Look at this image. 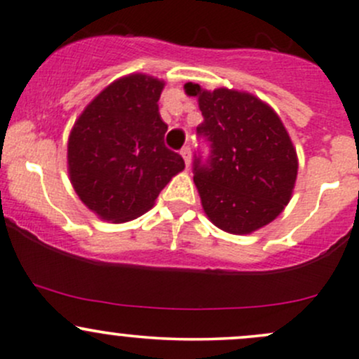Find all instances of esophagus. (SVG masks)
<instances>
[{
	"mask_svg": "<svg viewBox=\"0 0 359 359\" xmlns=\"http://www.w3.org/2000/svg\"><path fill=\"white\" fill-rule=\"evenodd\" d=\"M180 154H182L184 161H186V167H189V165H191V149H189V146H184V148L180 149Z\"/></svg>",
	"mask_w": 359,
	"mask_h": 359,
	"instance_id": "esophagus-1",
	"label": "esophagus"
}]
</instances>
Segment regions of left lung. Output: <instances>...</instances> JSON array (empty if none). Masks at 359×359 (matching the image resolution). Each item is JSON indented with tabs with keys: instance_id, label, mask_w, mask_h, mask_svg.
Here are the masks:
<instances>
[{
	"instance_id": "1",
	"label": "left lung",
	"mask_w": 359,
	"mask_h": 359,
	"mask_svg": "<svg viewBox=\"0 0 359 359\" xmlns=\"http://www.w3.org/2000/svg\"><path fill=\"white\" fill-rule=\"evenodd\" d=\"M198 97L203 122L198 134L210 141L206 163L194 161V184L206 217L218 229L244 236L265 227L292 198L297 154L280 116L244 90L184 86Z\"/></svg>"
}]
</instances>
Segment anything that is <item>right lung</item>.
I'll use <instances>...</instances> for the list:
<instances>
[{
  "instance_id": "right-lung-1",
  "label": "right lung",
  "mask_w": 359,
  "mask_h": 359,
  "mask_svg": "<svg viewBox=\"0 0 359 359\" xmlns=\"http://www.w3.org/2000/svg\"><path fill=\"white\" fill-rule=\"evenodd\" d=\"M165 82L130 74L107 86L72 127L70 182L101 220L122 224L153 208L184 160L165 146L168 126L158 111Z\"/></svg>"
}]
</instances>
